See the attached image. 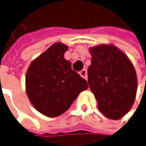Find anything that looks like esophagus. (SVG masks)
Listing matches in <instances>:
<instances>
[{"label": "esophagus", "mask_w": 146, "mask_h": 146, "mask_svg": "<svg viewBox=\"0 0 146 146\" xmlns=\"http://www.w3.org/2000/svg\"><path fill=\"white\" fill-rule=\"evenodd\" d=\"M80 75L82 78H84L85 80H87V79H88V72H87V70H86V69H83L82 71H80Z\"/></svg>", "instance_id": "1"}]
</instances>
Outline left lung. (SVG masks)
I'll return each mask as SVG.
<instances>
[{
  "label": "left lung",
  "mask_w": 146,
  "mask_h": 146,
  "mask_svg": "<svg viewBox=\"0 0 146 146\" xmlns=\"http://www.w3.org/2000/svg\"><path fill=\"white\" fill-rule=\"evenodd\" d=\"M92 55L88 69V86L97 101L99 110L110 119L125 115L135 102L137 79L129 58L113 44L89 49Z\"/></svg>",
  "instance_id": "left-lung-1"
}]
</instances>
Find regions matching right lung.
I'll return each mask as SVG.
<instances>
[{
  "label": "right lung",
  "mask_w": 146,
  "mask_h": 146,
  "mask_svg": "<svg viewBox=\"0 0 146 146\" xmlns=\"http://www.w3.org/2000/svg\"><path fill=\"white\" fill-rule=\"evenodd\" d=\"M67 49L62 43L53 44L32 61L26 72L28 97L38 112L49 117L65 113L88 88L87 81L64 58Z\"/></svg>",
  "instance_id": "1"
}]
</instances>
